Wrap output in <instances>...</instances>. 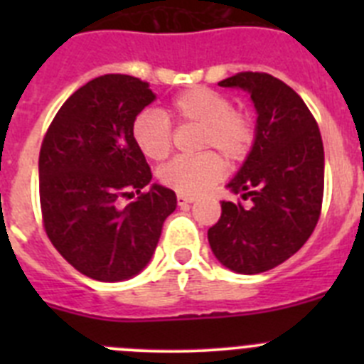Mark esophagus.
Returning <instances> with one entry per match:
<instances>
[{
    "label": "esophagus",
    "mask_w": 364,
    "mask_h": 364,
    "mask_svg": "<svg viewBox=\"0 0 364 364\" xmlns=\"http://www.w3.org/2000/svg\"><path fill=\"white\" fill-rule=\"evenodd\" d=\"M195 200V198H191V197H186V195H176V204L180 205V208H186V205H189L191 204V202Z\"/></svg>",
    "instance_id": "esophagus-1"
}]
</instances>
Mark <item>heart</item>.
Instances as JSON below:
<instances>
[{
	"label": "heart",
	"mask_w": 364,
	"mask_h": 364,
	"mask_svg": "<svg viewBox=\"0 0 364 364\" xmlns=\"http://www.w3.org/2000/svg\"><path fill=\"white\" fill-rule=\"evenodd\" d=\"M166 117L176 125H197L200 129L197 149L217 150L231 166L242 164L255 146L257 127L252 114L233 109L230 98L205 87L175 96L167 105ZM131 136L138 151L154 162L166 160L173 149L171 125L153 111H144L134 118ZM218 155L205 151L178 156L160 169V182L180 195L197 197L213 188L224 175V162Z\"/></svg>",
	"instance_id": "1"
}]
</instances>
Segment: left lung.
<instances>
[{
	"label": "left lung",
	"mask_w": 364,
	"mask_h": 364,
	"mask_svg": "<svg viewBox=\"0 0 364 364\" xmlns=\"http://www.w3.org/2000/svg\"><path fill=\"white\" fill-rule=\"evenodd\" d=\"M218 85L250 92L259 117L253 151L228 184L252 204L222 202L208 240L226 268L253 275L282 264L314 233L323 208V140L301 96L272 74L237 73Z\"/></svg>",
	"instance_id": "1"
}]
</instances>
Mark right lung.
<instances>
[{"label":"right lung","instance_id":"obj_1","mask_svg":"<svg viewBox=\"0 0 364 364\" xmlns=\"http://www.w3.org/2000/svg\"><path fill=\"white\" fill-rule=\"evenodd\" d=\"M154 100L149 83L105 74L69 96L40 149L45 233L73 268L95 281L136 275L151 260L176 195L153 184L131 125ZM137 200L122 206L124 198Z\"/></svg>","mask_w":364,"mask_h":364}]
</instances>
